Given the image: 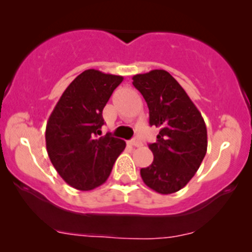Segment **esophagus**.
I'll list each match as a JSON object with an SVG mask.
<instances>
[{
	"mask_svg": "<svg viewBox=\"0 0 252 252\" xmlns=\"http://www.w3.org/2000/svg\"><path fill=\"white\" fill-rule=\"evenodd\" d=\"M129 145H131V146L139 147V146H141V142L138 138H134V139H131L130 141H129Z\"/></svg>",
	"mask_w": 252,
	"mask_h": 252,
	"instance_id": "esophagus-1",
	"label": "esophagus"
}]
</instances>
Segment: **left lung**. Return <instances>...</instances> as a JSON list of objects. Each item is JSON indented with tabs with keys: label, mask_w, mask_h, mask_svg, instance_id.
<instances>
[{
	"label": "left lung",
	"mask_w": 252,
	"mask_h": 252,
	"mask_svg": "<svg viewBox=\"0 0 252 252\" xmlns=\"http://www.w3.org/2000/svg\"><path fill=\"white\" fill-rule=\"evenodd\" d=\"M149 107L150 126L159 128L150 144L154 162L140 169L145 184L159 194H173L190 182L207 151V129L184 89L163 69L133 77Z\"/></svg>",
	"instance_id": "obj_1"
}]
</instances>
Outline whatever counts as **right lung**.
<instances>
[{"mask_svg":"<svg viewBox=\"0 0 252 252\" xmlns=\"http://www.w3.org/2000/svg\"><path fill=\"white\" fill-rule=\"evenodd\" d=\"M121 75L84 70L68 85L46 126L48 157L58 174L78 190H93L110 177L126 141L110 133L101 135L103 107Z\"/></svg>","mask_w":252,"mask_h":252,"instance_id":"obj_1","label":"right lung"}]
</instances>
